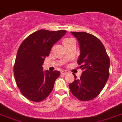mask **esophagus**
<instances>
[{
  "label": "esophagus",
  "instance_id": "obj_1",
  "mask_svg": "<svg viewBox=\"0 0 122 122\" xmlns=\"http://www.w3.org/2000/svg\"><path fill=\"white\" fill-rule=\"evenodd\" d=\"M68 73V72L67 71V70H63V71H62V72H61V74H62V75H66V74Z\"/></svg>",
  "mask_w": 122,
  "mask_h": 122
}]
</instances>
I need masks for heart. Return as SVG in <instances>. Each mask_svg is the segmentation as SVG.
<instances>
[{"instance_id": "1", "label": "heart", "mask_w": 122, "mask_h": 122, "mask_svg": "<svg viewBox=\"0 0 122 122\" xmlns=\"http://www.w3.org/2000/svg\"><path fill=\"white\" fill-rule=\"evenodd\" d=\"M73 40L71 39H65L63 41V42H62V43H63V46H65V45H68V44H70V43H71L72 42H73Z\"/></svg>"}]
</instances>
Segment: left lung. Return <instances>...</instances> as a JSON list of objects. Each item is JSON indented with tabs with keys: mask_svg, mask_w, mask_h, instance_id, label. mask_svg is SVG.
Listing matches in <instances>:
<instances>
[{
	"mask_svg": "<svg viewBox=\"0 0 122 122\" xmlns=\"http://www.w3.org/2000/svg\"><path fill=\"white\" fill-rule=\"evenodd\" d=\"M80 47L78 62L83 70L80 79L68 85L71 93L81 101L95 98L100 93L109 77L110 59L105 48L98 38L86 32H71Z\"/></svg>",
	"mask_w": 122,
	"mask_h": 122,
	"instance_id": "left-lung-1",
	"label": "left lung"
}]
</instances>
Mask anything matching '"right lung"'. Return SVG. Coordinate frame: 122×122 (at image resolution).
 <instances>
[{"instance_id":"add662e5","label":"right lung","mask_w":122,"mask_h":122,"mask_svg":"<svg viewBox=\"0 0 122 122\" xmlns=\"http://www.w3.org/2000/svg\"><path fill=\"white\" fill-rule=\"evenodd\" d=\"M65 30H39L26 38L20 45L14 67L17 85L23 95L33 102H41L53 90L57 70L43 71V63L53 45L66 34Z\"/></svg>"}]
</instances>
